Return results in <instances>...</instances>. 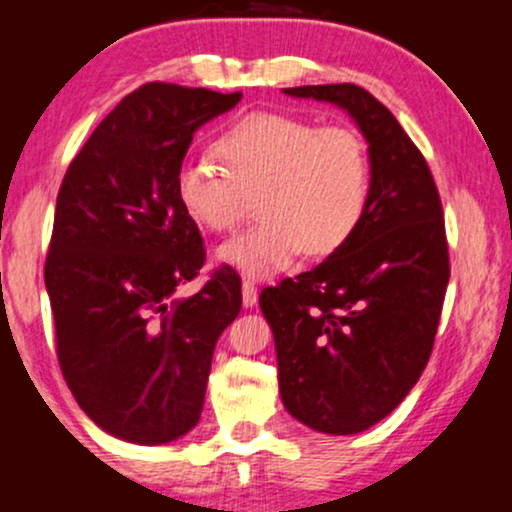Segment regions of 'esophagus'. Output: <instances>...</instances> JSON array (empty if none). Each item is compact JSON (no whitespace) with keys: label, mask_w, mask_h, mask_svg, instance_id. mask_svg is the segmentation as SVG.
I'll use <instances>...</instances> for the list:
<instances>
[{"label":"esophagus","mask_w":512,"mask_h":512,"mask_svg":"<svg viewBox=\"0 0 512 512\" xmlns=\"http://www.w3.org/2000/svg\"><path fill=\"white\" fill-rule=\"evenodd\" d=\"M257 303V284L255 281L245 279L243 281V305L245 308H252Z\"/></svg>","instance_id":"obj_1"}]
</instances>
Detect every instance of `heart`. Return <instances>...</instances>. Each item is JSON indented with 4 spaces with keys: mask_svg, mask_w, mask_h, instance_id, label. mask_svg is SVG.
I'll list each match as a JSON object with an SVG mask.
<instances>
[{
    "mask_svg": "<svg viewBox=\"0 0 512 512\" xmlns=\"http://www.w3.org/2000/svg\"><path fill=\"white\" fill-rule=\"evenodd\" d=\"M221 170L182 163L175 202L209 233L233 231L257 195L260 223L219 248V260L250 276L286 269L301 252L325 260L366 219L373 166L366 139L351 127L286 113H248L211 144Z\"/></svg>",
    "mask_w": 512,
    "mask_h": 512,
    "instance_id": "1",
    "label": "heart"
}]
</instances>
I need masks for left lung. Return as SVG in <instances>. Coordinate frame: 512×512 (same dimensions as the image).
<instances>
[{"instance_id":"left-lung-1","label":"left lung","mask_w":512,"mask_h":512,"mask_svg":"<svg viewBox=\"0 0 512 512\" xmlns=\"http://www.w3.org/2000/svg\"><path fill=\"white\" fill-rule=\"evenodd\" d=\"M284 93L342 105L368 139L373 190L356 236L260 296L284 407L315 431L349 436L385 419L431 358L450 281L443 204L419 146L366 88Z\"/></svg>"}]
</instances>
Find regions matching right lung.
<instances>
[{"label":"right lung","instance_id":"1","mask_svg":"<svg viewBox=\"0 0 512 512\" xmlns=\"http://www.w3.org/2000/svg\"><path fill=\"white\" fill-rule=\"evenodd\" d=\"M240 96L139 86L64 173L45 257L57 361L79 407L129 443H170L197 424L214 346L243 305L228 264L175 298L207 250L173 192L192 134Z\"/></svg>","mask_w":512,"mask_h":512}]
</instances>
